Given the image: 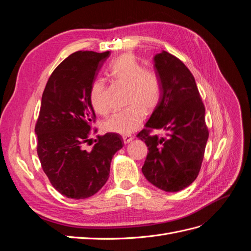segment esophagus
<instances>
[{
    "label": "esophagus",
    "mask_w": 251,
    "mask_h": 251,
    "mask_svg": "<svg viewBox=\"0 0 251 251\" xmlns=\"http://www.w3.org/2000/svg\"><path fill=\"white\" fill-rule=\"evenodd\" d=\"M123 139H124L125 143H128L134 139V136L133 135H125V136H123Z\"/></svg>",
    "instance_id": "34e87169"
}]
</instances>
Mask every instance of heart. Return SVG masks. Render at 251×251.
Listing matches in <instances>:
<instances>
[{"label": "heart", "mask_w": 251, "mask_h": 251, "mask_svg": "<svg viewBox=\"0 0 251 251\" xmlns=\"http://www.w3.org/2000/svg\"><path fill=\"white\" fill-rule=\"evenodd\" d=\"M107 75L115 85L126 87V102L128 107L114 112L103 121L104 131L128 135L141 126L146 110L153 111L161 100L162 86L158 74L147 69L133 54L126 53L110 63ZM90 101L96 113L104 115L109 111L107 86L96 79L90 88Z\"/></svg>", "instance_id": "b5f03b06"}]
</instances>
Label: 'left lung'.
Segmentation results:
<instances>
[{
    "label": "left lung",
    "mask_w": 251,
    "mask_h": 251,
    "mask_svg": "<svg viewBox=\"0 0 251 251\" xmlns=\"http://www.w3.org/2000/svg\"><path fill=\"white\" fill-rule=\"evenodd\" d=\"M154 63L162 96L146 127L137 135L149 148L142 173L156 187L175 193L198 177L208 128L205 107L188 68L166 51L156 54ZM154 129L164 130L166 136L151 134Z\"/></svg>",
    "instance_id": "obj_1"
}]
</instances>
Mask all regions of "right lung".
Masks as SVG:
<instances>
[{"mask_svg":"<svg viewBox=\"0 0 251 251\" xmlns=\"http://www.w3.org/2000/svg\"><path fill=\"white\" fill-rule=\"evenodd\" d=\"M110 51H77L52 72L42 96L35 125L37 155L52 186L67 198L86 199L109 179L114 154L124 147L115 133L97 136L91 151L83 149L95 121L90 88ZM96 132V131H94Z\"/></svg>","mask_w":251,"mask_h":251,"instance_id":"add662e5","label":"right lung"}]
</instances>
